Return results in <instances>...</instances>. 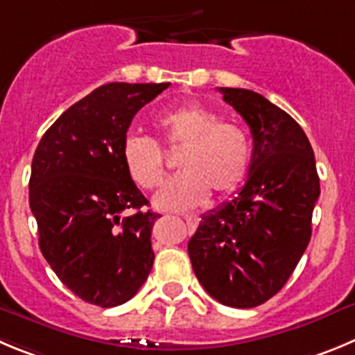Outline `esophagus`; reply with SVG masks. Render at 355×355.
I'll list each match as a JSON object with an SVG mask.
<instances>
[{
  "label": "esophagus",
  "instance_id": "34e87169",
  "mask_svg": "<svg viewBox=\"0 0 355 355\" xmlns=\"http://www.w3.org/2000/svg\"><path fill=\"white\" fill-rule=\"evenodd\" d=\"M185 223H187V226L191 227V230H196L198 224H200V218L196 217V215H184Z\"/></svg>",
  "mask_w": 355,
  "mask_h": 355
}]
</instances>
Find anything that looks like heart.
Listing matches in <instances>:
<instances>
[{
	"label": "heart",
	"mask_w": 355,
	"mask_h": 355,
	"mask_svg": "<svg viewBox=\"0 0 355 355\" xmlns=\"http://www.w3.org/2000/svg\"><path fill=\"white\" fill-rule=\"evenodd\" d=\"M162 144L182 148L178 170L155 196L161 210H187L205 203L210 194H230L245 180L250 166V141L234 122L201 103H185L155 119ZM122 162L131 180L145 191L159 187L166 175L161 147L145 137H128L122 145Z\"/></svg>",
	"instance_id": "1"
}]
</instances>
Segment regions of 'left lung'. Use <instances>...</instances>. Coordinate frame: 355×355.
<instances>
[{
	"instance_id": "8db88e82",
	"label": "left lung",
	"mask_w": 355,
	"mask_h": 355,
	"mask_svg": "<svg viewBox=\"0 0 355 355\" xmlns=\"http://www.w3.org/2000/svg\"><path fill=\"white\" fill-rule=\"evenodd\" d=\"M218 91L250 128L252 159L240 193L201 217L187 250L214 300L254 308L286 286L306 250L319 175L312 145L287 112L248 89Z\"/></svg>"
}]
</instances>
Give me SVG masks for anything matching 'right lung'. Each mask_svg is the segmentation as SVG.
Instances as JSON below:
<instances>
[{"instance_id":"1","label":"right lung","mask_w":355,"mask_h":355,"mask_svg":"<svg viewBox=\"0 0 355 355\" xmlns=\"http://www.w3.org/2000/svg\"><path fill=\"white\" fill-rule=\"evenodd\" d=\"M170 84L101 85L68 108L33 155L29 207L38 245L80 300L117 306L138 293L154 264L159 214L122 162L132 117Z\"/></svg>"}]
</instances>
